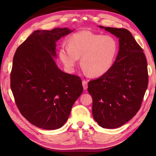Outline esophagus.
<instances>
[{"mask_svg":"<svg viewBox=\"0 0 156 156\" xmlns=\"http://www.w3.org/2000/svg\"><path fill=\"white\" fill-rule=\"evenodd\" d=\"M82 86H83L84 90H87V89L88 88V82H87V81H86V80L82 81Z\"/></svg>","mask_w":156,"mask_h":156,"instance_id":"obj_1","label":"esophagus"}]
</instances>
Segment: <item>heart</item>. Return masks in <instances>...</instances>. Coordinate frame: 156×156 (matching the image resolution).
I'll return each instance as SVG.
<instances>
[{"mask_svg": "<svg viewBox=\"0 0 156 156\" xmlns=\"http://www.w3.org/2000/svg\"><path fill=\"white\" fill-rule=\"evenodd\" d=\"M117 51L118 42L112 36L81 31L69 37L68 45L61 46L59 57L69 69L74 67L80 58L83 70L92 77H98L111 68Z\"/></svg>", "mask_w": 156, "mask_h": 156, "instance_id": "obj_1", "label": "heart"}]
</instances>
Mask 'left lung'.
<instances>
[{
	"label": "left lung",
	"instance_id": "1",
	"mask_svg": "<svg viewBox=\"0 0 156 156\" xmlns=\"http://www.w3.org/2000/svg\"><path fill=\"white\" fill-rule=\"evenodd\" d=\"M119 38V51L111 68L88 82L92 115L101 127L115 129L140 110L148 85L147 59L143 49L126 29L104 27Z\"/></svg>",
	"mask_w": 156,
	"mask_h": 156
}]
</instances>
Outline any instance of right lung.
I'll use <instances>...</instances> for the list:
<instances>
[{
	"mask_svg": "<svg viewBox=\"0 0 156 156\" xmlns=\"http://www.w3.org/2000/svg\"><path fill=\"white\" fill-rule=\"evenodd\" d=\"M72 31L55 28L37 30L16 49L11 72V88L16 105L27 121L39 128L62 127L83 91L81 78L60 70L55 42Z\"/></svg>",
	"mask_w": 156,
	"mask_h": 156,
	"instance_id": "add662e5",
	"label": "right lung"
}]
</instances>
